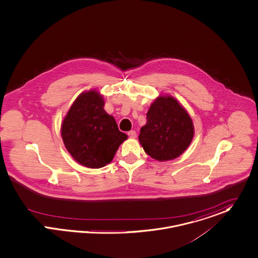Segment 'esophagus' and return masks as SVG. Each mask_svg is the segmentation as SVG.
I'll use <instances>...</instances> for the list:
<instances>
[{
    "label": "esophagus",
    "instance_id": "esophagus-1",
    "mask_svg": "<svg viewBox=\"0 0 258 258\" xmlns=\"http://www.w3.org/2000/svg\"><path fill=\"white\" fill-rule=\"evenodd\" d=\"M127 136L132 139H135V138H137V133L135 131H131V132L127 133Z\"/></svg>",
    "mask_w": 258,
    "mask_h": 258
}]
</instances>
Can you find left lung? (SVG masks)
<instances>
[{
	"instance_id": "1",
	"label": "left lung",
	"mask_w": 258,
	"mask_h": 258,
	"mask_svg": "<svg viewBox=\"0 0 258 258\" xmlns=\"http://www.w3.org/2000/svg\"><path fill=\"white\" fill-rule=\"evenodd\" d=\"M146 118L139 140L144 151L153 159H174L187 149L193 140V121L171 96L158 97L151 104Z\"/></svg>"
}]
</instances>
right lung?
<instances>
[{
  "mask_svg": "<svg viewBox=\"0 0 258 258\" xmlns=\"http://www.w3.org/2000/svg\"><path fill=\"white\" fill-rule=\"evenodd\" d=\"M104 99L95 90L82 93L61 125L66 149L80 164L101 168L110 163L127 136L118 131L114 116L104 110Z\"/></svg>",
  "mask_w": 258,
  "mask_h": 258,
  "instance_id": "obj_1",
  "label": "right lung"
}]
</instances>
